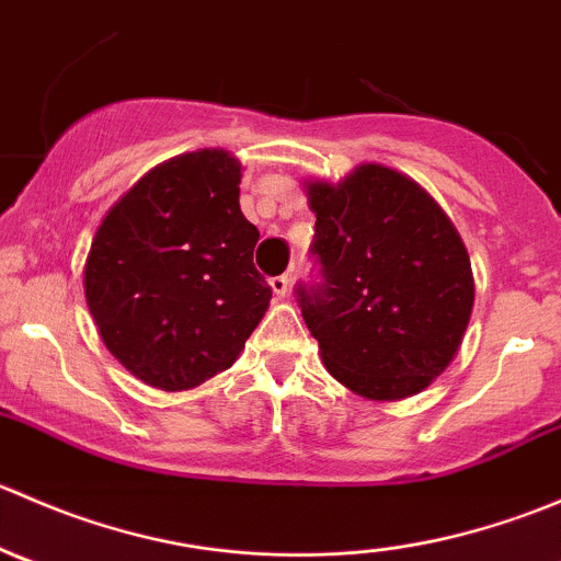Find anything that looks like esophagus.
I'll use <instances>...</instances> for the list:
<instances>
[{
    "instance_id": "1",
    "label": "esophagus",
    "mask_w": 561,
    "mask_h": 561,
    "mask_svg": "<svg viewBox=\"0 0 561 561\" xmlns=\"http://www.w3.org/2000/svg\"><path fill=\"white\" fill-rule=\"evenodd\" d=\"M271 290H274L276 298H285L287 290H290V276L287 274L274 276V279H271Z\"/></svg>"
}]
</instances>
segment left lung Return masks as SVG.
<instances>
[{
	"instance_id": "obj_1",
	"label": "left lung",
	"mask_w": 561,
	"mask_h": 561,
	"mask_svg": "<svg viewBox=\"0 0 561 561\" xmlns=\"http://www.w3.org/2000/svg\"><path fill=\"white\" fill-rule=\"evenodd\" d=\"M322 282L298 287L333 380L371 401L432 386L456 358L474 304L467 247L410 175L366 162L307 181Z\"/></svg>"
}]
</instances>
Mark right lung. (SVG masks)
Returning <instances> with one entry per match:
<instances>
[{
    "label": "right lung",
    "mask_w": 561,
    "mask_h": 561,
    "mask_svg": "<svg viewBox=\"0 0 561 561\" xmlns=\"http://www.w3.org/2000/svg\"><path fill=\"white\" fill-rule=\"evenodd\" d=\"M239 184L230 151H186L124 192L94 233L89 312L113 358L146 386L173 393L230 369L268 309Z\"/></svg>",
    "instance_id": "obj_1"
}]
</instances>
